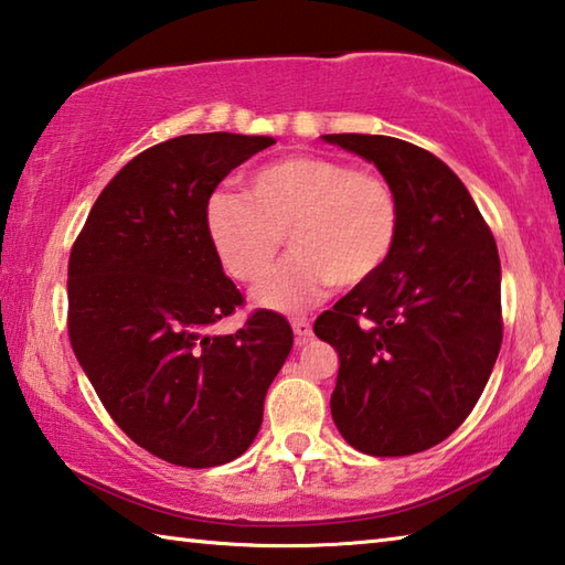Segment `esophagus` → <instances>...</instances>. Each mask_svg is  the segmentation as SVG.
<instances>
[{"label": "esophagus", "instance_id": "1", "mask_svg": "<svg viewBox=\"0 0 565 565\" xmlns=\"http://www.w3.org/2000/svg\"><path fill=\"white\" fill-rule=\"evenodd\" d=\"M291 328H294V333H296V345H303V343H309L311 341V321L309 318H294L291 321Z\"/></svg>", "mask_w": 565, "mask_h": 565}]
</instances>
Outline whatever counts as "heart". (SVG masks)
Here are the masks:
<instances>
[{"label": "heart", "mask_w": 565, "mask_h": 565, "mask_svg": "<svg viewBox=\"0 0 565 565\" xmlns=\"http://www.w3.org/2000/svg\"><path fill=\"white\" fill-rule=\"evenodd\" d=\"M204 220L224 271L242 284L271 269L286 234L294 254L259 284L254 301L291 313L383 269L397 242L399 204L381 172L301 152L256 170L247 194L214 192Z\"/></svg>", "instance_id": "heart-1"}]
</instances>
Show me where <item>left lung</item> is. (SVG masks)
<instances>
[{
  "instance_id": "8db88e82",
  "label": "left lung",
  "mask_w": 565,
  "mask_h": 565,
  "mask_svg": "<svg viewBox=\"0 0 565 565\" xmlns=\"http://www.w3.org/2000/svg\"><path fill=\"white\" fill-rule=\"evenodd\" d=\"M323 138L375 162L399 204L387 264L313 323L341 358L333 423L358 452H425L465 423L497 363L504 318L494 234L433 152L387 136Z\"/></svg>"
}]
</instances>
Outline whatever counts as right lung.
I'll use <instances>...</instances> for the list:
<instances>
[{"mask_svg":"<svg viewBox=\"0 0 565 565\" xmlns=\"http://www.w3.org/2000/svg\"><path fill=\"white\" fill-rule=\"evenodd\" d=\"M274 138L194 132L132 158L88 212L68 256V341L122 433L178 467L247 452L294 331L256 309L237 333L212 323L244 306L207 234L217 184Z\"/></svg>","mask_w":565,"mask_h":565,"instance_id":"1","label":"right lung"}]
</instances>
